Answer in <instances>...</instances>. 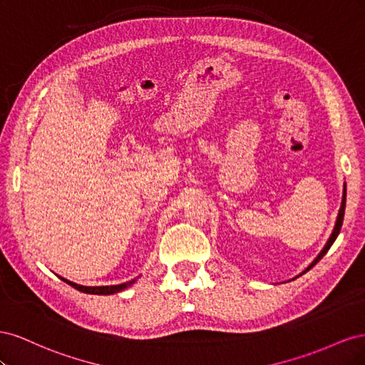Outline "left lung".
<instances>
[{"instance_id": "8db88e82", "label": "left lung", "mask_w": 365, "mask_h": 365, "mask_svg": "<svg viewBox=\"0 0 365 365\" xmlns=\"http://www.w3.org/2000/svg\"><path fill=\"white\" fill-rule=\"evenodd\" d=\"M344 212H346V184H344V192H342V201H341V207H339V213H338V217H336V224H335V228H334V231H332V235H330V237H329V240H327V244L324 245V248L322 250V252L318 254L317 256V259L309 264V267L302 272V274H304V272H307L309 269L311 268H314L315 264L322 260L323 257H324V254L330 250V247L334 245V242H335V239L338 237V235H339V230H341V225H342V219H344ZM300 274V275H302Z\"/></svg>"}]
</instances>
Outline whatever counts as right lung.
<instances>
[{"label":"right lung","instance_id":"1","mask_svg":"<svg viewBox=\"0 0 365 365\" xmlns=\"http://www.w3.org/2000/svg\"><path fill=\"white\" fill-rule=\"evenodd\" d=\"M62 279V277H61ZM65 283L71 284L74 289L77 291H82L85 294H94V295H109V294H115V292H120L126 289L128 286H130L132 283H135L137 279L130 280V282H126V283H121V284H114V286H82V284H77V283H73L67 279H62Z\"/></svg>","mask_w":365,"mask_h":365}]
</instances>
